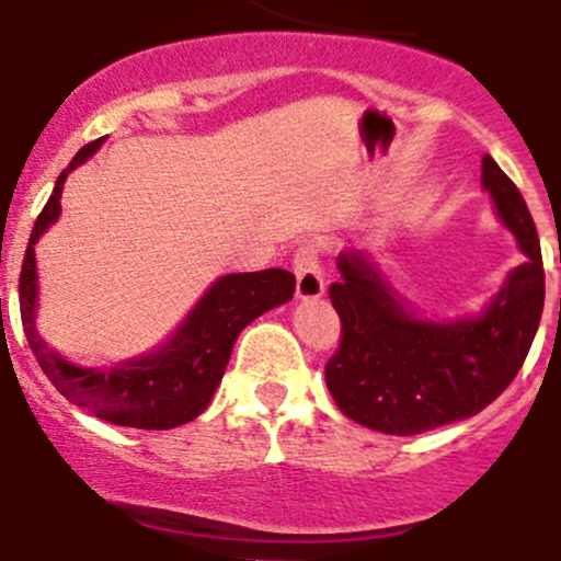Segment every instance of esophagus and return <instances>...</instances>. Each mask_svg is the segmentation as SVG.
<instances>
[{"label": "esophagus", "mask_w": 561, "mask_h": 561, "mask_svg": "<svg viewBox=\"0 0 561 561\" xmlns=\"http://www.w3.org/2000/svg\"><path fill=\"white\" fill-rule=\"evenodd\" d=\"M291 270L297 275V295L302 300H313V297L324 295V275H322V250L313 242H302L295 250L291 259Z\"/></svg>", "instance_id": "obj_1"}]
</instances>
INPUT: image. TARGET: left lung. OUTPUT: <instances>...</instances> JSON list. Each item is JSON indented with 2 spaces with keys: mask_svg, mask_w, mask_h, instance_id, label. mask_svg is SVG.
I'll list each match as a JSON object with an SVG mask.
<instances>
[{
  "mask_svg": "<svg viewBox=\"0 0 561 561\" xmlns=\"http://www.w3.org/2000/svg\"><path fill=\"white\" fill-rule=\"evenodd\" d=\"M482 181L526 261L482 317L424 322L364 253H341L330 302L341 319L324 382L346 419L388 435H421L477 415L515 380L546 302L540 237L524 195L490 157Z\"/></svg>",
  "mask_w": 561,
  "mask_h": 561,
  "instance_id": "8db88e82",
  "label": "left lung"
}]
</instances>
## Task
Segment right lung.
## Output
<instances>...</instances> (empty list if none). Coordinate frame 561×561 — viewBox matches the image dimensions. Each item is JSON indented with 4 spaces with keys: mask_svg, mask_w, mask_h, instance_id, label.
I'll list each match as a JSON object with an SVG mask.
<instances>
[{
    "mask_svg": "<svg viewBox=\"0 0 561 561\" xmlns=\"http://www.w3.org/2000/svg\"><path fill=\"white\" fill-rule=\"evenodd\" d=\"M101 140L88 142L57 179L55 192L37 215L19 277L21 322L26 341L51 386L95 419L135 430H173L204 413L228 366L237 335L275 306L295 295V275L286 270L239 272L220 277L197 302L175 339L153 355L126 360L117 369H79L57 355L35 333V242L60 215L68 170L82 164Z\"/></svg>",
    "mask_w": 561,
    "mask_h": 561,
    "instance_id": "add662e5",
    "label": "right lung"
}]
</instances>
